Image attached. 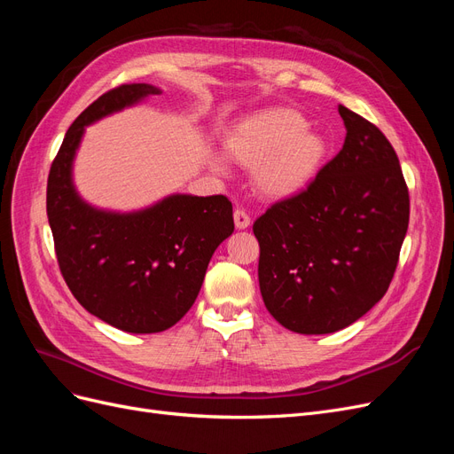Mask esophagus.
<instances>
[{"instance_id":"1","label":"esophagus","mask_w":454,"mask_h":454,"mask_svg":"<svg viewBox=\"0 0 454 454\" xmlns=\"http://www.w3.org/2000/svg\"><path fill=\"white\" fill-rule=\"evenodd\" d=\"M235 225H237V229H246L250 225V215H248V212L246 210H242V208H237L235 210Z\"/></svg>"}]
</instances>
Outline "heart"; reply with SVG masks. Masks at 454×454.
Masks as SVG:
<instances>
[{"instance_id": "heart-1", "label": "heart", "mask_w": 454, "mask_h": 454, "mask_svg": "<svg viewBox=\"0 0 454 454\" xmlns=\"http://www.w3.org/2000/svg\"><path fill=\"white\" fill-rule=\"evenodd\" d=\"M227 155L240 167L255 168V187L269 199H286L305 189L327 153L324 136L307 129L295 109L270 107L246 117L225 140ZM223 170V162L214 159Z\"/></svg>"}]
</instances>
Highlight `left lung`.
<instances>
[{"label": "left lung", "mask_w": 454, "mask_h": 454, "mask_svg": "<svg viewBox=\"0 0 454 454\" xmlns=\"http://www.w3.org/2000/svg\"><path fill=\"white\" fill-rule=\"evenodd\" d=\"M347 138L299 193L254 222L259 290L295 333L350 325L387 294L409 225V191L392 144L339 106Z\"/></svg>", "instance_id": "left-lung-1"}]
</instances>
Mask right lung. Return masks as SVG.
<instances>
[{
	"mask_svg": "<svg viewBox=\"0 0 454 454\" xmlns=\"http://www.w3.org/2000/svg\"><path fill=\"white\" fill-rule=\"evenodd\" d=\"M159 92L130 83L94 100L67 129L47 180L49 225L67 287L96 318L129 333H159L180 322L212 254L235 231L225 195H172L142 212L114 214L75 193L72 162L85 127Z\"/></svg>",
	"mask_w": 454,
	"mask_h": 454,
	"instance_id": "obj_1",
	"label": "right lung"
}]
</instances>
